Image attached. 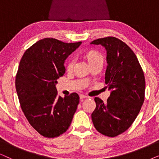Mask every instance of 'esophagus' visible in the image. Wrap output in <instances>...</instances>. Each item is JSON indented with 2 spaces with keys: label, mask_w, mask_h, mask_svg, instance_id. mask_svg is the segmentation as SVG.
<instances>
[{
  "label": "esophagus",
  "mask_w": 159,
  "mask_h": 159,
  "mask_svg": "<svg viewBox=\"0 0 159 159\" xmlns=\"http://www.w3.org/2000/svg\"><path fill=\"white\" fill-rule=\"evenodd\" d=\"M80 99H81L82 101V100L87 98H88V96H86V95H80Z\"/></svg>",
  "instance_id": "obj_1"
}]
</instances>
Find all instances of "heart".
<instances>
[{
    "label": "heart",
    "instance_id": "heart-1",
    "mask_svg": "<svg viewBox=\"0 0 159 159\" xmlns=\"http://www.w3.org/2000/svg\"><path fill=\"white\" fill-rule=\"evenodd\" d=\"M87 58L89 61V62H93L95 61L99 60V59H103V56H101V54L98 53V51H90L89 53L87 54ZM74 64H75V59L73 58H71L69 61H68V64H67V69H71L74 66Z\"/></svg>",
    "mask_w": 159,
    "mask_h": 159
}]
</instances>
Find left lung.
Here are the masks:
<instances>
[{
    "label": "left lung",
    "mask_w": 159,
    "mask_h": 159,
    "mask_svg": "<svg viewBox=\"0 0 159 159\" xmlns=\"http://www.w3.org/2000/svg\"><path fill=\"white\" fill-rule=\"evenodd\" d=\"M90 44L101 45L106 50L105 82L111 90L106 103L95 98L92 121L100 133L116 137L132 125L141 109L145 99L144 72L132 50L119 39L106 37Z\"/></svg>",
    "instance_id": "obj_1"
}]
</instances>
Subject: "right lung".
Returning a JSON list of instances; mask_svg holds the SVG:
<instances>
[{"label": "right lung", "instance_id": "add662e5", "mask_svg": "<svg viewBox=\"0 0 159 159\" xmlns=\"http://www.w3.org/2000/svg\"><path fill=\"white\" fill-rule=\"evenodd\" d=\"M81 43L44 38L29 48L19 63L15 84L21 110L32 127L45 138L64 133L77 108V93L58 96L56 84L65 73V60Z\"/></svg>", "mask_w": 159, "mask_h": 159}]
</instances>
